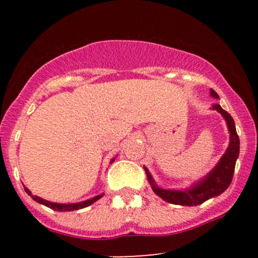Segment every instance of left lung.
<instances>
[{"label": "left lung", "instance_id": "left-lung-1", "mask_svg": "<svg viewBox=\"0 0 258 258\" xmlns=\"http://www.w3.org/2000/svg\"><path fill=\"white\" fill-rule=\"evenodd\" d=\"M210 94L215 99H220L218 94L212 90H210ZM212 110L218 111L223 116L226 121L228 131H229V144L226 153L222 155L217 165L210 171L203 178L198 179L189 188L185 189H165L156 184L153 176L150 174L149 170L144 166L147 178L149 180V184L152 185L153 191L162 200L167 201L174 205L182 206H197L205 203L206 200L211 198L218 197L230 185L235 168L236 159L239 158V149H240V141H239L238 133H236L235 123L233 117L226 110L221 108L220 104L212 105Z\"/></svg>", "mask_w": 258, "mask_h": 258}]
</instances>
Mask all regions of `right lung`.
Segmentation results:
<instances>
[{
	"mask_svg": "<svg viewBox=\"0 0 258 258\" xmlns=\"http://www.w3.org/2000/svg\"><path fill=\"white\" fill-rule=\"evenodd\" d=\"M115 161V158H112L110 160V164ZM26 194L30 195V197L34 199L36 203L38 204H42V205L49 207V209L54 210V211H59V212H65V211H75V210H81V209H85V207L92 205L93 203H96L97 200H99L100 198L104 197V193L99 194V195H96V197L91 198V199H87L85 201H80V203H72V204H58V203H52V201H48V200H44L42 198L40 197H36V195H32L31 191L29 190L26 186H24Z\"/></svg>",
	"mask_w": 258,
	"mask_h": 258,
	"instance_id": "obj_1",
	"label": "right lung"
}]
</instances>
